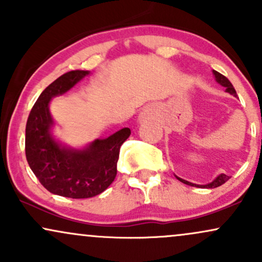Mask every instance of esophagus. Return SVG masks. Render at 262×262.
<instances>
[{
    "mask_svg": "<svg viewBox=\"0 0 262 262\" xmlns=\"http://www.w3.org/2000/svg\"><path fill=\"white\" fill-rule=\"evenodd\" d=\"M152 108L151 107H146L145 110H143V112L140 113L139 116V121H146V119H150L152 117Z\"/></svg>",
    "mask_w": 262,
    "mask_h": 262,
    "instance_id": "obj_1",
    "label": "esophagus"
}]
</instances>
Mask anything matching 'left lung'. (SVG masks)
Wrapping results in <instances>:
<instances>
[{"label": "left lung", "mask_w": 262, "mask_h": 262, "mask_svg": "<svg viewBox=\"0 0 262 262\" xmlns=\"http://www.w3.org/2000/svg\"><path fill=\"white\" fill-rule=\"evenodd\" d=\"M213 75H214V77H215V81H217V82L219 83V85H221V86H223V87H225V92L230 93V95L235 96V97H236V91H235V89H234L233 85H231V82H230L229 80L227 79V77L223 76V75H222V74H219L218 71H215V70H213ZM175 176H176V175H175ZM176 179L179 180V181H181V182L185 183V185H188V186H193V187H202V188H215V187H219V186H222V185H223V183L227 182L228 180L230 179V176L225 175V173H221V175H218L217 177H215V179L213 180L212 182L207 183V185H196V183L188 182V181H186V180L181 179V177H177V176H176Z\"/></svg>", "instance_id": "8db88e82"}]
</instances>
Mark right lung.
<instances>
[{"label":"right lung","mask_w":262,"mask_h":262,"mask_svg":"<svg viewBox=\"0 0 262 262\" xmlns=\"http://www.w3.org/2000/svg\"><path fill=\"white\" fill-rule=\"evenodd\" d=\"M90 71H69L50 83L33 106L26 125V156L34 175L54 194L69 198H90L102 193L114 181L122 144L130 135L123 128L106 139H96L82 149L56 140L49 104L64 95Z\"/></svg>","instance_id":"1"}]
</instances>
